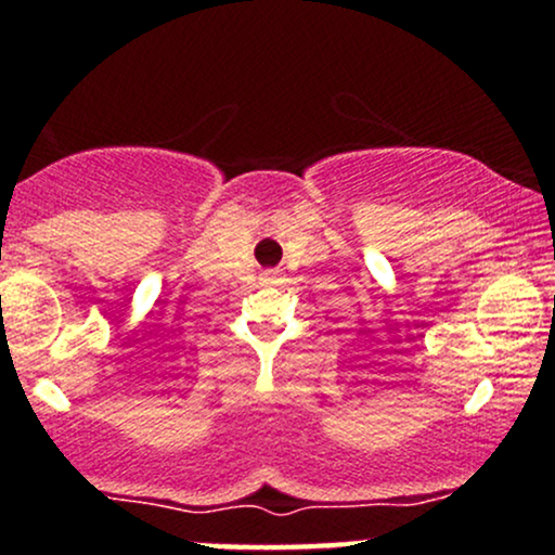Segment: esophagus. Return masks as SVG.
Returning a JSON list of instances; mask_svg holds the SVG:
<instances>
[{
  "mask_svg": "<svg viewBox=\"0 0 555 555\" xmlns=\"http://www.w3.org/2000/svg\"><path fill=\"white\" fill-rule=\"evenodd\" d=\"M263 282H266V284H276V282H282V271H279V269H269V271H263Z\"/></svg>",
  "mask_w": 555,
  "mask_h": 555,
  "instance_id": "34e87169",
  "label": "esophagus"
}]
</instances>
